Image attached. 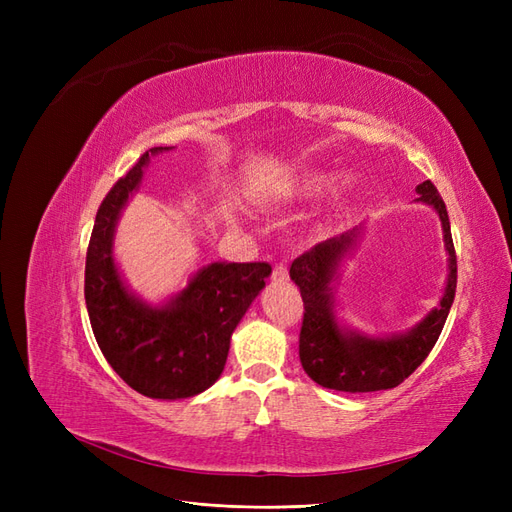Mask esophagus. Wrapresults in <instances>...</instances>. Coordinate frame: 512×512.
Segmentation results:
<instances>
[{
    "mask_svg": "<svg viewBox=\"0 0 512 512\" xmlns=\"http://www.w3.org/2000/svg\"><path fill=\"white\" fill-rule=\"evenodd\" d=\"M286 280H288L286 265H275L273 267V282H286Z\"/></svg>",
    "mask_w": 512,
    "mask_h": 512,
    "instance_id": "obj_1",
    "label": "esophagus"
}]
</instances>
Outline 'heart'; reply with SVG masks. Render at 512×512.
I'll return each instance as SVG.
<instances>
[{"label": "heart", "instance_id": "b5f03b06", "mask_svg": "<svg viewBox=\"0 0 512 512\" xmlns=\"http://www.w3.org/2000/svg\"><path fill=\"white\" fill-rule=\"evenodd\" d=\"M350 179H344L342 183H339V188H342L344 192L350 190ZM331 188V177L329 175H322V173H307V175H301L299 179H294L290 183H286V196L290 198H297V200H309V198H316L320 194H324Z\"/></svg>", "mask_w": 512, "mask_h": 512}]
</instances>
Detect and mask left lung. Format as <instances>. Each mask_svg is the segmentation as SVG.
Instances as JSON below:
<instances>
[{
	"label": "left lung",
	"mask_w": 512,
	"mask_h": 512,
	"mask_svg": "<svg viewBox=\"0 0 512 512\" xmlns=\"http://www.w3.org/2000/svg\"><path fill=\"white\" fill-rule=\"evenodd\" d=\"M416 192V203L431 207L442 222L448 275L438 307H433L406 333L374 337L348 329L337 320L335 282L339 280L344 260L354 250L356 239L361 237L363 226L314 245L292 262L290 280L299 286L305 307L299 335V359L305 374L324 389L344 393L395 389L427 359L438 342L455 299L457 256L446 205L436 185L423 181L416 185Z\"/></svg>",
	"instance_id": "8db88e82"
}]
</instances>
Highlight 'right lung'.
Returning a JSON list of instances; mask_svg holds the SVG:
<instances>
[{"instance_id": "add662e5", "label": "right lung", "mask_w": 512, "mask_h": 512, "mask_svg": "<svg viewBox=\"0 0 512 512\" xmlns=\"http://www.w3.org/2000/svg\"><path fill=\"white\" fill-rule=\"evenodd\" d=\"M145 151L106 194L96 215L85 262V303L96 342L119 378L151 399H185L222 376L230 337L271 275L267 262H211L164 303L134 294L117 269L113 241L121 211L143 183Z\"/></svg>"}]
</instances>
